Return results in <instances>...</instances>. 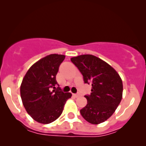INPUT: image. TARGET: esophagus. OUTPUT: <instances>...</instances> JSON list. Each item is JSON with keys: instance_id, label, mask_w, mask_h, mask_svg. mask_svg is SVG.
<instances>
[{"instance_id": "1", "label": "esophagus", "mask_w": 146, "mask_h": 146, "mask_svg": "<svg viewBox=\"0 0 146 146\" xmlns=\"http://www.w3.org/2000/svg\"><path fill=\"white\" fill-rule=\"evenodd\" d=\"M73 95L75 97V98H78V97L80 96V95L79 94H73Z\"/></svg>"}]
</instances>
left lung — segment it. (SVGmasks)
Wrapping results in <instances>:
<instances>
[{
	"instance_id": "8db88e82",
	"label": "left lung",
	"mask_w": 146,
	"mask_h": 146,
	"mask_svg": "<svg viewBox=\"0 0 146 146\" xmlns=\"http://www.w3.org/2000/svg\"><path fill=\"white\" fill-rule=\"evenodd\" d=\"M83 76L85 83L92 85L90 95H84L87 104L80 110L82 116L93 125H99L114 114L123 98V81L110 65L93 55L72 57Z\"/></svg>"
}]
</instances>
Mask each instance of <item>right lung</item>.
Wrapping results in <instances>:
<instances>
[{
	"mask_svg": "<svg viewBox=\"0 0 146 146\" xmlns=\"http://www.w3.org/2000/svg\"><path fill=\"white\" fill-rule=\"evenodd\" d=\"M65 57L51 54L39 59L29 68L21 82L23 105L28 114L39 123L49 124L57 120L66 101L72 97L70 93H64L55 87L59 65Z\"/></svg>",
	"mask_w": 146,
	"mask_h": 146,
	"instance_id": "add662e5",
	"label": "right lung"
}]
</instances>
